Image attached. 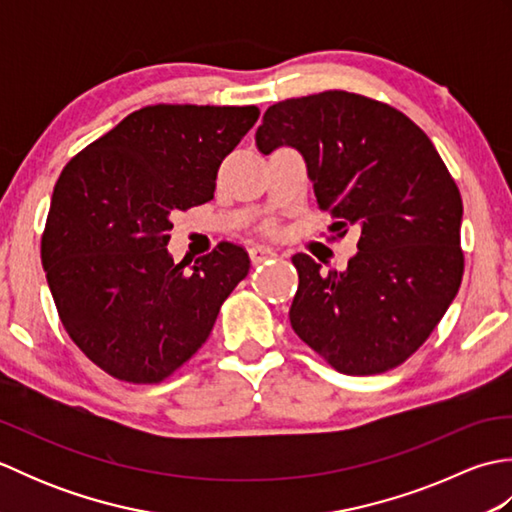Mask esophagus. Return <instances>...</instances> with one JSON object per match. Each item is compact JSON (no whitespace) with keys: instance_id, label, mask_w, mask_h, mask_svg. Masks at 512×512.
<instances>
[{"instance_id":"1","label":"esophagus","mask_w":512,"mask_h":512,"mask_svg":"<svg viewBox=\"0 0 512 512\" xmlns=\"http://www.w3.org/2000/svg\"><path fill=\"white\" fill-rule=\"evenodd\" d=\"M248 255H250V262H253L255 266L257 264H264V262H268V259H273L277 253L270 246H262V244H257V246H253V248H248Z\"/></svg>"}]
</instances>
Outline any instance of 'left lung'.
I'll use <instances>...</instances> for the list:
<instances>
[{
  "label": "left lung",
  "mask_w": 512,
  "mask_h": 512,
  "mask_svg": "<svg viewBox=\"0 0 512 512\" xmlns=\"http://www.w3.org/2000/svg\"><path fill=\"white\" fill-rule=\"evenodd\" d=\"M255 143L262 154L299 149L336 237L350 226L361 233L343 273H323L306 253L292 257V330L347 376L405 363L464 275L462 195L438 149L396 107L343 90L270 105Z\"/></svg>",
  "instance_id": "1"
}]
</instances>
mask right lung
<instances>
[{"label": "right lung", "instance_id": "obj_1", "mask_svg": "<svg viewBox=\"0 0 512 512\" xmlns=\"http://www.w3.org/2000/svg\"><path fill=\"white\" fill-rule=\"evenodd\" d=\"M257 118L255 105H147L63 167L41 264L65 332L105 374L134 385L176 374L248 275L239 244L191 270L165 246L173 215L213 200L217 169Z\"/></svg>", "mask_w": 512, "mask_h": 512}]
</instances>
